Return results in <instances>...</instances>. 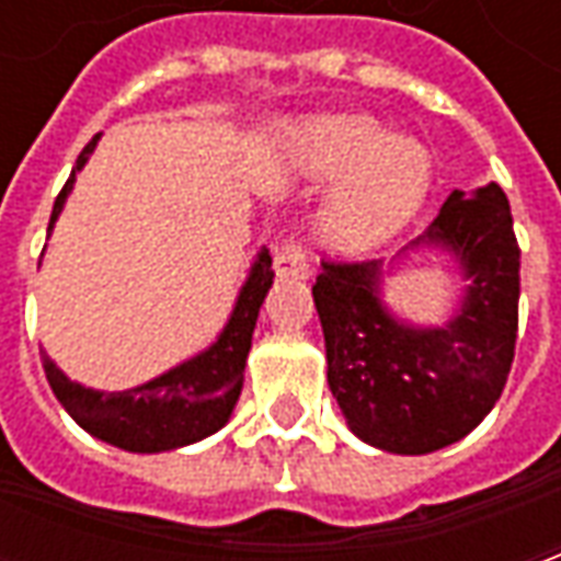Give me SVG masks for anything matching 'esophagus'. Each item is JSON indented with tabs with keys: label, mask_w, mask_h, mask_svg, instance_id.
<instances>
[{
	"label": "esophagus",
	"mask_w": 561,
	"mask_h": 561,
	"mask_svg": "<svg viewBox=\"0 0 561 561\" xmlns=\"http://www.w3.org/2000/svg\"><path fill=\"white\" fill-rule=\"evenodd\" d=\"M273 270H276V276L306 279V276H309V261H306V252L297 243L276 245V255H273Z\"/></svg>",
	"instance_id": "1"
}]
</instances>
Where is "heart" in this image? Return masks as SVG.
Segmentation results:
<instances>
[{"instance_id":"1","label":"heart","mask_w":561,"mask_h":561,"mask_svg":"<svg viewBox=\"0 0 561 561\" xmlns=\"http://www.w3.org/2000/svg\"><path fill=\"white\" fill-rule=\"evenodd\" d=\"M306 173L336 180L318 213V233L340 252H366L402 231L430 188V156L417 140L390 135L369 114H336L300 131Z\"/></svg>"}]
</instances>
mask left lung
I'll use <instances>...</instances> for the list:
<instances>
[{"mask_svg":"<svg viewBox=\"0 0 561 561\" xmlns=\"http://www.w3.org/2000/svg\"><path fill=\"white\" fill-rule=\"evenodd\" d=\"M417 243L454 252L471 279L447 328L393 321L378 300V261L324 257L312 285L330 390L352 433L390 454L469 435L502 397L517 345L519 245L505 192H450Z\"/></svg>","mask_w":561,"mask_h":561,"instance_id":"8db88e82","label":"left lung"}]
</instances>
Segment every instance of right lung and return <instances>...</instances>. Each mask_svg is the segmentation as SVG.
Masks as SVG:
<instances>
[{
  "label": "right lung",
  "mask_w": 561,
  "mask_h": 561,
  "mask_svg": "<svg viewBox=\"0 0 561 561\" xmlns=\"http://www.w3.org/2000/svg\"><path fill=\"white\" fill-rule=\"evenodd\" d=\"M99 135L83 147L78 156V164L56 195L54 216L47 231L54 228L59 209L66 204V195L71 192L75 173L87 164L92 147ZM270 252L264 249L257 255L255 267L245 279L243 291L237 297L231 321L221 330L219 342H213L207 352L197 354L183 366H176L164 376L152 378L140 388L123 390V393H104V390H90L68 381L54 360L42 354L44 373L54 388L56 400L66 405V412L75 421L102 438L107 445L135 450V454H159V450H173V447L192 445L207 438L216 430H221L231 417L240 388H243L245 357L252 348V330H255L257 309L267 297L273 285V270H270Z\"/></svg>",
  "instance_id": "1"
}]
</instances>
